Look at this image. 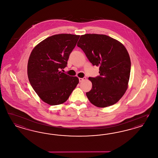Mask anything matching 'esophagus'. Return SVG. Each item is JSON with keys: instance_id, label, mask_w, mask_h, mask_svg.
Segmentation results:
<instances>
[{"instance_id": "esophagus-1", "label": "esophagus", "mask_w": 158, "mask_h": 158, "mask_svg": "<svg viewBox=\"0 0 158 158\" xmlns=\"http://www.w3.org/2000/svg\"><path fill=\"white\" fill-rule=\"evenodd\" d=\"M86 80V78L85 77H84V78H79V81L82 82L83 81H84V80Z\"/></svg>"}]
</instances>
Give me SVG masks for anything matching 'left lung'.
<instances>
[{
    "label": "left lung",
    "instance_id": "8db88e82",
    "mask_svg": "<svg viewBox=\"0 0 158 158\" xmlns=\"http://www.w3.org/2000/svg\"><path fill=\"white\" fill-rule=\"evenodd\" d=\"M77 46L84 52L94 66L99 67V76L89 77L92 87L86 93L89 101L98 107L117 103L128 86L131 60L125 46L116 40L103 34L82 35Z\"/></svg>",
    "mask_w": 158,
    "mask_h": 158
}]
</instances>
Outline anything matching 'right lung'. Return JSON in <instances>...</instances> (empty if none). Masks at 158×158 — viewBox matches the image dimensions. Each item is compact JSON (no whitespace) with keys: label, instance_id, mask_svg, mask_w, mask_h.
<instances>
[{"label":"right lung","instance_id":"obj_1","mask_svg":"<svg viewBox=\"0 0 158 158\" xmlns=\"http://www.w3.org/2000/svg\"><path fill=\"white\" fill-rule=\"evenodd\" d=\"M80 35L60 34L51 36L36 45L27 64L29 81L41 100L50 105L66 102L79 82L60 70L66 67Z\"/></svg>","mask_w":158,"mask_h":158}]
</instances>
